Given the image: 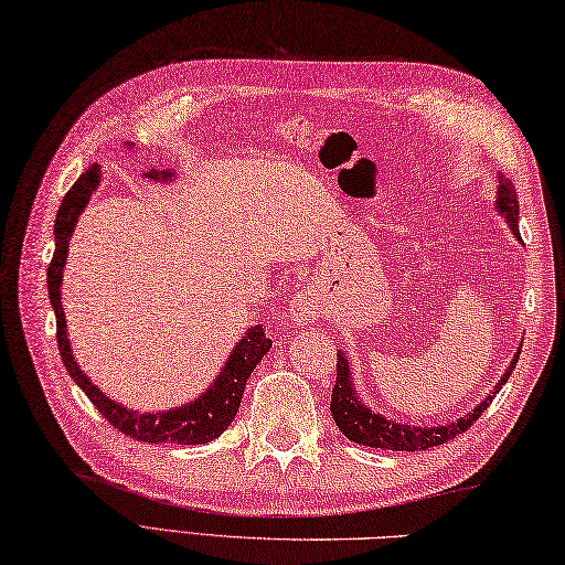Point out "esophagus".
Segmentation results:
<instances>
[{"instance_id":"obj_1","label":"esophagus","mask_w":565,"mask_h":565,"mask_svg":"<svg viewBox=\"0 0 565 565\" xmlns=\"http://www.w3.org/2000/svg\"><path fill=\"white\" fill-rule=\"evenodd\" d=\"M289 316L296 326H310V322H316L322 316V296L316 289H310V286H303V289L294 296Z\"/></svg>"}]
</instances>
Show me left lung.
I'll list each match as a JSON object with an SVG mask.
<instances>
[{
    "instance_id": "obj_1",
    "label": "left lung",
    "mask_w": 565,
    "mask_h": 565,
    "mask_svg": "<svg viewBox=\"0 0 565 565\" xmlns=\"http://www.w3.org/2000/svg\"><path fill=\"white\" fill-rule=\"evenodd\" d=\"M498 211L502 215H508L512 233L520 237L518 231V191L510 184L508 177L500 174V186H498ZM522 239V237H520ZM338 379H334V388H332V403L330 411L334 423L342 429V435L347 439H352L356 444H364V447H376V449H393V451H423L429 447H439V444H447L449 439L463 435V431L471 427L478 417H481L488 405L493 403L495 393L505 386V381L518 366L520 354H514L510 369L505 371V376L498 381V386L488 398L473 407L471 413L463 415L461 419H456L451 425H441V427H411V425H398L393 419H386L383 415L371 413L366 405L359 403L356 393L352 388V379H350V364L342 354H338Z\"/></svg>"
}]
</instances>
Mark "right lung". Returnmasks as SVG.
Wrapping results in <instances>:
<instances>
[{
	"mask_svg": "<svg viewBox=\"0 0 565 565\" xmlns=\"http://www.w3.org/2000/svg\"><path fill=\"white\" fill-rule=\"evenodd\" d=\"M148 177L167 179L172 177V172H150ZM97 184L99 164H92L89 170H84L77 182L72 184V189L63 199V206L57 209L55 215V252L51 264H47V296H51V306L55 310L60 356H63L67 374L75 379V383L84 393H87L92 405H97V411L109 419V425H114L118 431H124L126 437L150 444H206L215 437H221L227 425L235 419L239 401H243L245 393V383L252 371H255V366L262 362V356L269 352L271 340L264 334L259 326L249 328L245 338L235 344L231 359L225 362L221 376L215 379L213 386L203 395H199L194 403L177 407V411L138 415L136 411H126V407L106 398V395L87 379V374L77 366L75 356H72L63 303H60V281H63L70 235L75 231L79 213L87 206L92 191L97 189Z\"/></svg>",
	"mask_w": 565,
	"mask_h": 565,
	"instance_id": "obj_1",
	"label": "right lung"
}]
</instances>
